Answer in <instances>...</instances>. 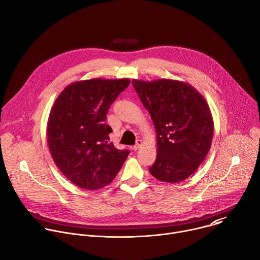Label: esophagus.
Here are the masks:
<instances>
[{"mask_svg": "<svg viewBox=\"0 0 260 260\" xmlns=\"http://www.w3.org/2000/svg\"><path fill=\"white\" fill-rule=\"evenodd\" d=\"M142 144H143L142 140H138V141H137V143H136V145L134 146V150H135V151H137V150L139 149V148L142 146Z\"/></svg>", "mask_w": 260, "mask_h": 260, "instance_id": "34e87169", "label": "esophagus"}]
</instances>
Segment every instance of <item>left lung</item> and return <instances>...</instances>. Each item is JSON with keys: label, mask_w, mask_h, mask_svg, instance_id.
Wrapping results in <instances>:
<instances>
[{"label": "left lung", "mask_w": 260, "mask_h": 260, "mask_svg": "<svg viewBox=\"0 0 260 260\" xmlns=\"http://www.w3.org/2000/svg\"><path fill=\"white\" fill-rule=\"evenodd\" d=\"M132 83L156 132L157 156L150 174L169 183L187 179L212 144L214 122L205 98L190 84L177 80L134 79Z\"/></svg>", "instance_id": "obj_1"}]
</instances>
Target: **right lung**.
Returning a JSON list of instances; mask_svg holds the SVG:
<instances>
[{
    "label": "right lung",
    "instance_id": "right-lung-1",
    "mask_svg": "<svg viewBox=\"0 0 260 260\" xmlns=\"http://www.w3.org/2000/svg\"><path fill=\"white\" fill-rule=\"evenodd\" d=\"M129 79L77 81L55 100L47 123V143L59 171L77 186L95 190L110 184L127 158L128 150L109 143L106 124L110 106Z\"/></svg>",
    "mask_w": 260,
    "mask_h": 260
}]
</instances>
